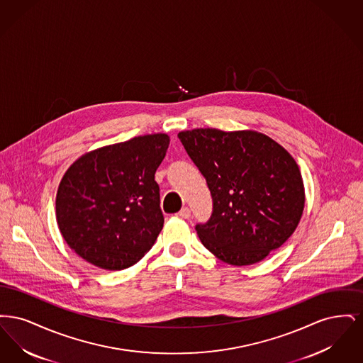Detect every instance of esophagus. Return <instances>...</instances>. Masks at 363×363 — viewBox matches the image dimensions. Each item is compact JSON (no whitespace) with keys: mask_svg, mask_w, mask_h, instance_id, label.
I'll return each instance as SVG.
<instances>
[{"mask_svg":"<svg viewBox=\"0 0 363 363\" xmlns=\"http://www.w3.org/2000/svg\"><path fill=\"white\" fill-rule=\"evenodd\" d=\"M178 215L181 216V218H184V219H189L190 218V209L188 207H184L179 212H178Z\"/></svg>","mask_w":363,"mask_h":363,"instance_id":"obj_1","label":"esophagus"}]
</instances>
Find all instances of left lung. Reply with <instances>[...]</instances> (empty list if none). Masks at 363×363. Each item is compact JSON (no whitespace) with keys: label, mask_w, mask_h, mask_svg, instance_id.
<instances>
[{"label":"left lung","mask_w":363,"mask_h":363,"mask_svg":"<svg viewBox=\"0 0 363 363\" xmlns=\"http://www.w3.org/2000/svg\"><path fill=\"white\" fill-rule=\"evenodd\" d=\"M178 138L212 194L211 219L196 231L213 256L252 265L293 235L305 207V186L287 150L256 130L200 128Z\"/></svg>","instance_id":"obj_1"}]
</instances>
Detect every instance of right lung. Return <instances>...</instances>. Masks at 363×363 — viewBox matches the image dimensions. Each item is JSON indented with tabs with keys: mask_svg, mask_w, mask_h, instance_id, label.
<instances>
[{
	"mask_svg": "<svg viewBox=\"0 0 363 363\" xmlns=\"http://www.w3.org/2000/svg\"><path fill=\"white\" fill-rule=\"evenodd\" d=\"M169 144L166 133L138 136L70 164L57 191L55 218L76 255L120 271L150 252L164 222L155 173Z\"/></svg>",
	"mask_w": 363,
	"mask_h": 363,
	"instance_id": "obj_1",
	"label": "right lung"
}]
</instances>
